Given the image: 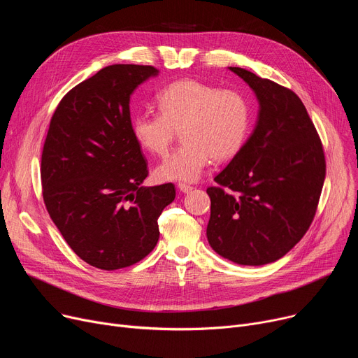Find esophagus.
<instances>
[{"mask_svg": "<svg viewBox=\"0 0 358 358\" xmlns=\"http://www.w3.org/2000/svg\"><path fill=\"white\" fill-rule=\"evenodd\" d=\"M178 189L182 193H190L193 190V185H189V184H185V182H178Z\"/></svg>", "mask_w": 358, "mask_h": 358, "instance_id": "obj_1", "label": "esophagus"}]
</instances>
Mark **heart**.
Wrapping results in <instances>:
<instances>
[{
  "mask_svg": "<svg viewBox=\"0 0 358 358\" xmlns=\"http://www.w3.org/2000/svg\"><path fill=\"white\" fill-rule=\"evenodd\" d=\"M158 113H139L131 134L150 154L164 157L177 129L182 143L157 169L162 180L194 181L213 159L229 161L245 145L252 127V106L245 94L197 80H178L155 97Z\"/></svg>",
  "mask_w": 358,
  "mask_h": 358,
  "instance_id": "b5f03b06",
  "label": "heart"
}]
</instances>
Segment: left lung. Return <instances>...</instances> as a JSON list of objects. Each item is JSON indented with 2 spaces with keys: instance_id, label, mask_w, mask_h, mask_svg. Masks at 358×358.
Instances as JSON below:
<instances>
[{
  "instance_id": "8db88e82",
  "label": "left lung",
  "mask_w": 358,
  "mask_h": 358,
  "mask_svg": "<svg viewBox=\"0 0 358 358\" xmlns=\"http://www.w3.org/2000/svg\"><path fill=\"white\" fill-rule=\"evenodd\" d=\"M259 101L254 134L209 187L208 239L223 258L264 266L286 255L316 215L324 146L297 94L236 66Z\"/></svg>"
}]
</instances>
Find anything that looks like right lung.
Returning a JSON list of instances; mask_svg holds the SVG:
<instances>
[{"label": "right lung", "mask_w": 358, "mask_h": 358, "mask_svg": "<svg viewBox=\"0 0 358 358\" xmlns=\"http://www.w3.org/2000/svg\"><path fill=\"white\" fill-rule=\"evenodd\" d=\"M158 73L110 65L69 90L50 119L41 180L46 210L71 250L100 270L136 264L157 245L158 217L176 199L149 169L131 134L130 94Z\"/></svg>", "instance_id": "add662e5"}]
</instances>
